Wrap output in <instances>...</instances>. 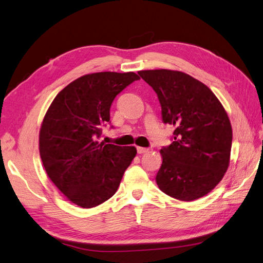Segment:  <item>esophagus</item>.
Masks as SVG:
<instances>
[{
    "mask_svg": "<svg viewBox=\"0 0 263 263\" xmlns=\"http://www.w3.org/2000/svg\"><path fill=\"white\" fill-rule=\"evenodd\" d=\"M137 152H138V154H145V153H147L148 149L145 147H137Z\"/></svg>",
    "mask_w": 263,
    "mask_h": 263,
    "instance_id": "obj_1",
    "label": "esophagus"
}]
</instances>
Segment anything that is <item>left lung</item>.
<instances>
[{
    "label": "left lung",
    "instance_id": "8db88e82",
    "mask_svg": "<svg viewBox=\"0 0 263 263\" xmlns=\"http://www.w3.org/2000/svg\"><path fill=\"white\" fill-rule=\"evenodd\" d=\"M138 74L156 92L163 122L174 127L172 144L161 149L157 185L182 201L206 196L230 165L233 133L223 104L207 85L183 72Z\"/></svg>",
    "mask_w": 263,
    "mask_h": 263
}]
</instances>
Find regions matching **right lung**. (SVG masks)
I'll return each instance as SVG.
<instances>
[{"mask_svg": "<svg viewBox=\"0 0 263 263\" xmlns=\"http://www.w3.org/2000/svg\"><path fill=\"white\" fill-rule=\"evenodd\" d=\"M139 80L134 72H99L77 79L58 93L39 132L46 173L69 201L92 208L108 200L137 151L99 142L117 95Z\"/></svg>", "mask_w": 263, "mask_h": 263, "instance_id": "right-lung-1", "label": "right lung"}]
</instances>
